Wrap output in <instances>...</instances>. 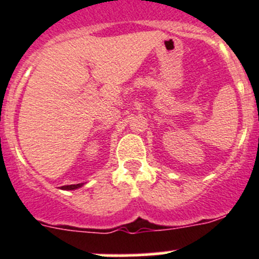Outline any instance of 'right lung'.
<instances>
[{
	"mask_svg": "<svg viewBox=\"0 0 259 259\" xmlns=\"http://www.w3.org/2000/svg\"><path fill=\"white\" fill-rule=\"evenodd\" d=\"M83 185V183H80V184H71V185H64V187H61V189L64 190H75V189H79Z\"/></svg>",
	"mask_w": 259,
	"mask_h": 259,
	"instance_id": "obj_1",
	"label": "right lung"
}]
</instances>
